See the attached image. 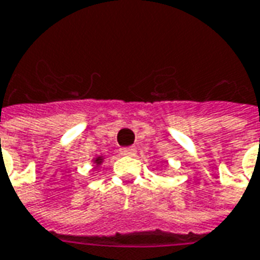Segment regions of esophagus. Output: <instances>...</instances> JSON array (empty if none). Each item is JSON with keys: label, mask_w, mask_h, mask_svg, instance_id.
I'll list each match as a JSON object with an SVG mask.
<instances>
[{"label": "esophagus", "mask_w": 260, "mask_h": 260, "mask_svg": "<svg viewBox=\"0 0 260 260\" xmlns=\"http://www.w3.org/2000/svg\"><path fill=\"white\" fill-rule=\"evenodd\" d=\"M120 151H121L122 155L132 156V155H135V154H136V148H135L134 146H129V147H122Z\"/></svg>", "instance_id": "34e87169"}]
</instances>
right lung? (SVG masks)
Wrapping results in <instances>:
<instances>
[{
	"label": "right lung",
	"mask_w": 260,
	"mask_h": 260,
	"mask_svg": "<svg viewBox=\"0 0 260 260\" xmlns=\"http://www.w3.org/2000/svg\"><path fill=\"white\" fill-rule=\"evenodd\" d=\"M101 161H102V158H101V156H99V158H96V159H95V162H96V164H101Z\"/></svg>",
	"instance_id": "1"
}]
</instances>
